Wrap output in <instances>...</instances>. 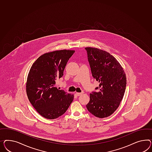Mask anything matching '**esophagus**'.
I'll return each instance as SVG.
<instances>
[{
	"label": "esophagus",
	"instance_id": "esophagus-1",
	"mask_svg": "<svg viewBox=\"0 0 152 152\" xmlns=\"http://www.w3.org/2000/svg\"><path fill=\"white\" fill-rule=\"evenodd\" d=\"M82 94H83V92H76V94L77 96H80Z\"/></svg>",
	"mask_w": 152,
	"mask_h": 152
}]
</instances>
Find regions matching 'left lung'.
I'll use <instances>...</instances> for the list:
<instances>
[{
  "instance_id": "obj_1",
  "label": "left lung",
  "mask_w": 152,
  "mask_h": 152,
  "mask_svg": "<svg viewBox=\"0 0 152 152\" xmlns=\"http://www.w3.org/2000/svg\"><path fill=\"white\" fill-rule=\"evenodd\" d=\"M93 77L99 87L90 94L88 111L99 118L111 115L119 107L126 90V74L118 61L110 53L94 48H86Z\"/></svg>"
}]
</instances>
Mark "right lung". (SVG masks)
<instances>
[{"instance_id":"obj_1","label":"right lung","mask_w":152,"mask_h":152,"mask_svg":"<svg viewBox=\"0 0 152 152\" xmlns=\"http://www.w3.org/2000/svg\"><path fill=\"white\" fill-rule=\"evenodd\" d=\"M75 51L58 50L42 55L34 62L26 82L29 101L45 118L56 119L64 114L74 99V94H66L55 86L64 75L67 62Z\"/></svg>"}]
</instances>
